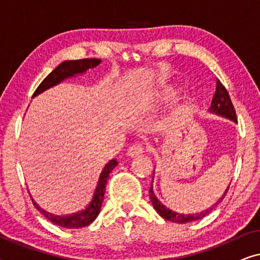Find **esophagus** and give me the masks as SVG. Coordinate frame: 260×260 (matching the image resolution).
Masks as SVG:
<instances>
[{
	"label": "esophagus",
	"mask_w": 260,
	"mask_h": 260,
	"mask_svg": "<svg viewBox=\"0 0 260 260\" xmlns=\"http://www.w3.org/2000/svg\"><path fill=\"white\" fill-rule=\"evenodd\" d=\"M144 150V145L142 143H135L131 145V147L127 149L126 155L130 156V157H135V156H138L140 154H142Z\"/></svg>",
	"instance_id": "34e87169"
}]
</instances>
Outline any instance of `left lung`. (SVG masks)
<instances>
[{
	"instance_id": "8db88e82",
	"label": "left lung",
	"mask_w": 260,
	"mask_h": 260,
	"mask_svg": "<svg viewBox=\"0 0 260 260\" xmlns=\"http://www.w3.org/2000/svg\"><path fill=\"white\" fill-rule=\"evenodd\" d=\"M209 112L225 117V118H229L236 123L238 122L236 110H234V106L232 104V101H231V98H230L229 92H227L225 86H223V85L221 84V81H220L219 79H216L215 93H214V95H213L211 108H209ZM229 188H230V186L227 187V189L225 190V193H223L221 199H219V201L215 202L214 206H212V207L206 209V211L197 213V214H188V215L180 214V213L170 211L169 208H167L166 206H163L161 202L158 201V199L156 198V195L154 194V190H152V183H151L150 190H149V197H150V201H151L152 206H154V208L156 209V212H157L163 219L169 220V221H173L176 223H187V222H191V221H197V220L202 219L204 216L207 215L216 205L220 204V201H222V199L225 198L226 193L229 191Z\"/></svg>"
}]
</instances>
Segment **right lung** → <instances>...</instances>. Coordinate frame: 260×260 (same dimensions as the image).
Segmentation results:
<instances>
[{
  "label": "right lung",
  "mask_w": 260,
  "mask_h": 260,
  "mask_svg": "<svg viewBox=\"0 0 260 260\" xmlns=\"http://www.w3.org/2000/svg\"><path fill=\"white\" fill-rule=\"evenodd\" d=\"M99 63H101V60L99 59L67 60V61L61 62L58 67H55L54 71H52V72L42 80V83L39 85L37 90H35L33 98L35 95L40 94L41 92L47 90V88L61 83L62 80L67 79V78L74 77L76 74L85 73L88 69H93V67L99 65ZM117 165H118V163H117L116 159H111V161H109L108 165L103 168L101 176H99L98 183L97 186H95L93 197H92L91 201L88 202L86 207L83 208L79 212L62 216L54 215L39 207V205L35 204L33 199H31V201H33L35 208H37L38 211H40V213H42V214H44L49 221L54 223V225L63 227V229H80V227L88 226L91 222L94 221V219L97 218L99 212H101L102 202L103 199H104L105 187L106 182H108L109 174L112 172V169L115 168Z\"/></svg>",
  "instance_id": "obj_1"
}]
</instances>
